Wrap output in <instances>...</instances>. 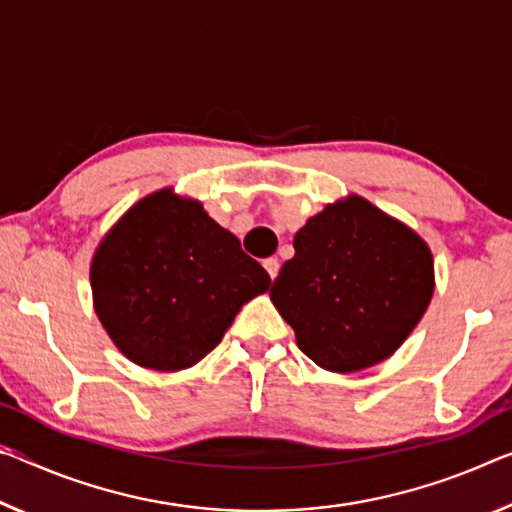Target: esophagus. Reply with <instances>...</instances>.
I'll use <instances>...</instances> for the list:
<instances>
[{
	"label": "esophagus",
	"mask_w": 512,
	"mask_h": 512,
	"mask_svg": "<svg viewBox=\"0 0 512 512\" xmlns=\"http://www.w3.org/2000/svg\"><path fill=\"white\" fill-rule=\"evenodd\" d=\"M264 269H266V273L271 275V280H275V275H278V271H280L278 257H266L264 259Z\"/></svg>",
	"instance_id": "obj_1"
}]
</instances>
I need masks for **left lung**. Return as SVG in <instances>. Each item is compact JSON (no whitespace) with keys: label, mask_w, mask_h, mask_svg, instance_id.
Masks as SVG:
<instances>
[{"label":"left lung","mask_w":512,"mask_h":512,"mask_svg":"<svg viewBox=\"0 0 512 512\" xmlns=\"http://www.w3.org/2000/svg\"><path fill=\"white\" fill-rule=\"evenodd\" d=\"M294 248L271 300L300 351L323 369L348 373L383 362L431 303V250L360 196L312 216Z\"/></svg>","instance_id":"8db88e82"}]
</instances>
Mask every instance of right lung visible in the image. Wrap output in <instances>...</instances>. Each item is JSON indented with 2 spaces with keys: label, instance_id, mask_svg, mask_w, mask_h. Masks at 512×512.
<instances>
[{
  "label": "right lung",
  "instance_id": "1",
  "mask_svg": "<svg viewBox=\"0 0 512 512\" xmlns=\"http://www.w3.org/2000/svg\"><path fill=\"white\" fill-rule=\"evenodd\" d=\"M95 312L120 351L141 367L200 362L269 273L196 200L170 189L129 209L91 264Z\"/></svg>",
  "mask_w": 512,
  "mask_h": 512
}]
</instances>
